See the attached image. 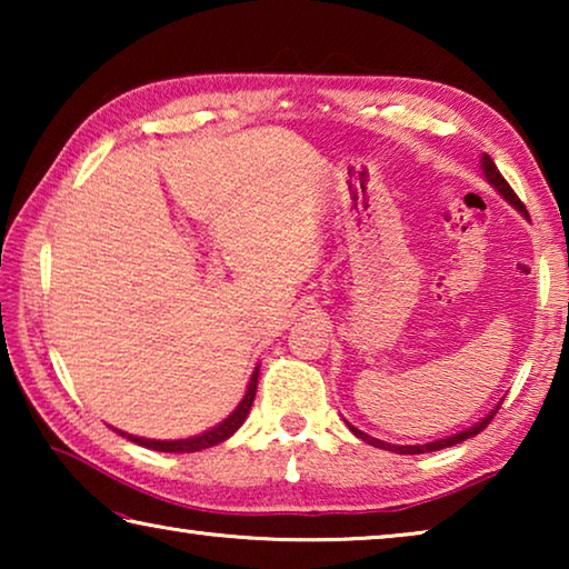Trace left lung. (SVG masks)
<instances>
[{
  "mask_svg": "<svg viewBox=\"0 0 569 569\" xmlns=\"http://www.w3.org/2000/svg\"><path fill=\"white\" fill-rule=\"evenodd\" d=\"M481 168H485V176H487V180L492 182V186H495L499 192H502V196L509 200V203H512V206L519 210V213L529 218L525 203H522V200L517 198V192H515L512 188H509V182L502 178V172L497 170L495 160L489 158V156H485V160H481ZM497 409H499V407H497ZM497 409H495V411H489V417H485V419H481L479 423H475V427H469L467 431H459V435H455V437H447V439H439V441H429V445H417V447H397V445H387V441H381V439H373V437H369V435H363V431H359L356 427H351V431H353V435L359 437V439H363L366 445H371V447L397 451V455H423V451L447 449V447H455V445H459V441H467V439H471V437H477L479 431H481V429H487V423L495 419Z\"/></svg>",
  "mask_w": 569,
  "mask_h": 569,
  "instance_id": "1",
  "label": "left lung"
}]
</instances>
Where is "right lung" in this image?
<instances>
[{
    "label": "right lung",
    "mask_w": 569,
    "mask_h": 569,
    "mask_svg": "<svg viewBox=\"0 0 569 569\" xmlns=\"http://www.w3.org/2000/svg\"><path fill=\"white\" fill-rule=\"evenodd\" d=\"M256 389H258V369L253 371V377H250L248 391H246L243 401L238 403V409L230 413V417L223 423H218V427H213V429L206 431V435H200V437L176 439V441H158V439H140V437H128V439L134 441V445H140V447H148V449H156V451H178V455H186V451L190 455V451H200V449L216 447V445H220V441H226L228 437H233L236 429L246 421L250 407H253Z\"/></svg>",
    "instance_id": "obj_1"
}]
</instances>
